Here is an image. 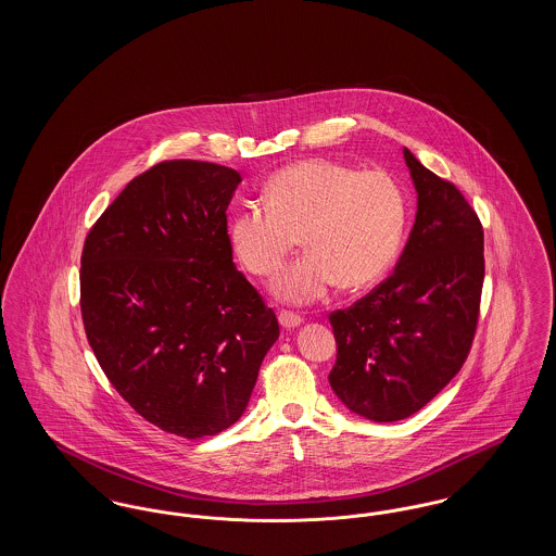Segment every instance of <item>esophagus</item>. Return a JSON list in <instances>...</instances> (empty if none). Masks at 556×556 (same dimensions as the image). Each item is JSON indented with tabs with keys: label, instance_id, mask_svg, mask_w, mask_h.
Segmentation results:
<instances>
[{
	"label": "esophagus",
	"instance_id": "esophagus-1",
	"mask_svg": "<svg viewBox=\"0 0 556 556\" xmlns=\"http://www.w3.org/2000/svg\"><path fill=\"white\" fill-rule=\"evenodd\" d=\"M279 323H281V327H283V329H295V327H300V325H302V317H300V315H293V313H288V311H283V313H279Z\"/></svg>",
	"mask_w": 556,
	"mask_h": 556
}]
</instances>
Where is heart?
Here are the masks:
<instances>
[{
	"label": "heart",
	"instance_id": "obj_1",
	"mask_svg": "<svg viewBox=\"0 0 556 556\" xmlns=\"http://www.w3.org/2000/svg\"><path fill=\"white\" fill-rule=\"evenodd\" d=\"M408 220L404 187L386 170L308 159L277 170L265 202L245 206L229 227L231 248L256 277L281 270L298 236L308 250L273 283L286 304H311L338 283L363 290L394 263Z\"/></svg>",
	"mask_w": 556,
	"mask_h": 556
}]
</instances>
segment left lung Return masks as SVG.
<instances>
[{"label": "left lung", "instance_id": "8db88e82", "mask_svg": "<svg viewBox=\"0 0 556 556\" xmlns=\"http://www.w3.org/2000/svg\"><path fill=\"white\" fill-rule=\"evenodd\" d=\"M417 214L394 273L329 320L338 361L329 383L345 408L375 424L421 410L460 370L476 333L483 229L456 187L404 148Z\"/></svg>", "mask_w": 556, "mask_h": 556}]
</instances>
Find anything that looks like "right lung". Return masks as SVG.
Here are the masks:
<instances>
[{"mask_svg": "<svg viewBox=\"0 0 556 556\" xmlns=\"http://www.w3.org/2000/svg\"><path fill=\"white\" fill-rule=\"evenodd\" d=\"M241 175L198 160L135 177L85 239L80 313L110 383L160 429L216 435L243 415L279 323L233 263Z\"/></svg>", "mask_w": 556, "mask_h": 556, "instance_id": "1", "label": "right lung"}]
</instances>
